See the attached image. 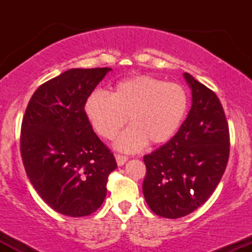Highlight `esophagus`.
<instances>
[{"mask_svg":"<svg viewBox=\"0 0 252 252\" xmlns=\"http://www.w3.org/2000/svg\"><path fill=\"white\" fill-rule=\"evenodd\" d=\"M126 161H128V158H126V156L120 155V154L116 155V162H117L118 166H123V164L126 163Z\"/></svg>","mask_w":252,"mask_h":252,"instance_id":"34e87169","label":"esophagus"}]
</instances>
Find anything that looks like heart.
Returning a JSON list of instances; mask_svg holds the SVG:
<instances>
[{"label":"heart","mask_w":252,"mask_h":252,"mask_svg":"<svg viewBox=\"0 0 252 252\" xmlns=\"http://www.w3.org/2000/svg\"><path fill=\"white\" fill-rule=\"evenodd\" d=\"M85 114L102 137L112 140L128 122L115 147L123 152H137L147 143L161 146L169 142L180 129L189 94L180 84L166 83L150 76L121 80L111 94L94 92L85 102Z\"/></svg>","instance_id":"1"}]
</instances>
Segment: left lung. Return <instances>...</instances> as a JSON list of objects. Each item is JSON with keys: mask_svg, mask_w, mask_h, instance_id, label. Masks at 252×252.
I'll return each mask as SVG.
<instances>
[{"mask_svg": "<svg viewBox=\"0 0 252 252\" xmlns=\"http://www.w3.org/2000/svg\"><path fill=\"white\" fill-rule=\"evenodd\" d=\"M192 106L174 137L143 158V195L150 210L163 218H181L206 202L218 186L230 153L224 110L213 91L190 74Z\"/></svg>", "mask_w": 252, "mask_h": 252, "instance_id": "8db88e82", "label": "left lung"}]
</instances>
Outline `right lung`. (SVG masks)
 Listing matches in <instances>:
<instances>
[{"label":"right lung","mask_w":252,"mask_h":252,"mask_svg":"<svg viewBox=\"0 0 252 252\" xmlns=\"http://www.w3.org/2000/svg\"><path fill=\"white\" fill-rule=\"evenodd\" d=\"M111 68H71L34 92L21 126V155L32 185L57 212H96L117 163L92 129L85 102Z\"/></svg>","instance_id":"obj_1"}]
</instances>
